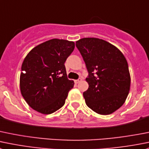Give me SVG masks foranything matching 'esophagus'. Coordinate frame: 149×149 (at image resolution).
I'll list each match as a JSON object with an SVG mask.
<instances>
[{
    "mask_svg": "<svg viewBox=\"0 0 149 149\" xmlns=\"http://www.w3.org/2000/svg\"><path fill=\"white\" fill-rule=\"evenodd\" d=\"M81 79H77V80H75V83L76 84H79V82H81Z\"/></svg>",
    "mask_w": 149,
    "mask_h": 149,
    "instance_id": "esophagus-1",
    "label": "esophagus"
}]
</instances>
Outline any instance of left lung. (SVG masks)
<instances>
[{"label":"left lung","instance_id":"1","mask_svg":"<svg viewBox=\"0 0 149 149\" xmlns=\"http://www.w3.org/2000/svg\"><path fill=\"white\" fill-rule=\"evenodd\" d=\"M86 64L89 88L83 93L86 105L98 114L113 113L125 102L131 78L126 58L113 44L96 38L76 42Z\"/></svg>","mask_w":149,"mask_h":149}]
</instances>
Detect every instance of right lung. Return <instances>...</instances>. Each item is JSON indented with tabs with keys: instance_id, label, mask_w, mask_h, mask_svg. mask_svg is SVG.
I'll use <instances>...</instances> for the list:
<instances>
[{
	"instance_id": "1",
	"label": "right lung",
	"mask_w": 149,
	"mask_h": 149,
	"mask_svg": "<svg viewBox=\"0 0 149 149\" xmlns=\"http://www.w3.org/2000/svg\"><path fill=\"white\" fill-rule=\"evenodd\" d=\"M75 48L67 40H49L31 49L23 60L20 92L29 106L50 114L64 105L74 81L67 78L65 62Z\"/></svg>"
}]
</instances>
